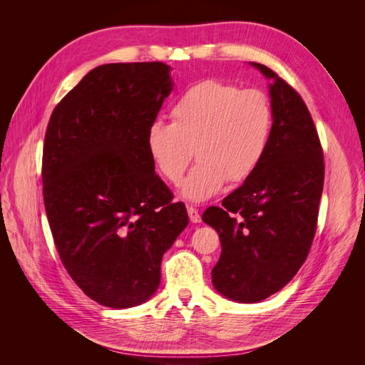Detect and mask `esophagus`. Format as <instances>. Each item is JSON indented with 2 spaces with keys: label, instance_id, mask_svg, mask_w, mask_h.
Listing matches in <instances>:
<instances>
[{
  "label": "esophagus",
  "instance_id": "obj_1",
  "mask_svg": "<svg viewBox=\"0 0 365 365\" xmlns=\"http://www.w3.org/2000/svg\"><path fill=\"white\" fill-rule=\"evenodd\" d=\"M187 213H189V219L192 224H197L201 222V216H200V212L195 207H187Z\"/></svg>",
  "mask_w": 365,
  "mask_h": 365
}]
</instances>
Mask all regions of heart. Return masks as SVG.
Masks as SVG:
<instances>
[{
  "mask_svg": "<svg viewBox=\"0 0 365 365\" xmlns=\"http://www.w3.org/2000/svg\"><path fill=\"white\" fill-rule=\"evenodd\" d=\"M170 115L172 123H150L146 146L163 178L175 184L195 149L197 163L180 189L187 201L210 200L228 180L245 181L267 152L272 111L268 97L259 90L202 81L176 98Z\"/></svg>",
  "mask_w": 365,
  "mask_h": 365,
  "instance_id": "heart-1",
  "label": "heart"
}]
</instances>
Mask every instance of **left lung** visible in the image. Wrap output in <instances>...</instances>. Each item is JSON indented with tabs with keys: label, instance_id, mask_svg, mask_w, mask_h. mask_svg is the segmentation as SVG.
I'll use <instances>...</instances> for the list:
<instances>
[{
	"label": "left lung",
	"instance_id": "8db88e82",
	"mask_svg": "<svg viewBox=\"0 0 365 365\" xmlns=\"http://www.w3.org/2000/svg\"><path fill=\"white\" fill-rule=\"evenodd\" d=\"M272 128L259 168L222 207L202 220L220 239L212 271L215 289L231 302L259 303L288 284L302 268L317 230L324 161L311 113L298 93L268 67Z\"/></svg>",
	"mask_w": 365,
	"mask_h": 365
}]
</instances>
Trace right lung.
<instances>
[{"mask_svg":"<svg viewBox=\"0 0 365 365\" xmlns=\"http://www.w3.org/2000/svg\"><path fill=\"white\" fill-rule=\"evenodd\" d=\"M170 71L163 62L96 67L47 126L42 184L54 244L76 284L108 307L157 292L164 252L189 224L146 146L173 90Z\"/></svg>","mask_w":365,"mask_h":365,"instance_id":"add662e5","label":"right lung"}]
</instances>
